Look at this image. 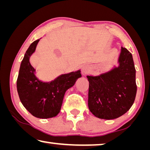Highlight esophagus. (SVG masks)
Masks as SVG:
<instances>
[{"instance_id": "1", "label": "esophagus", "mask_w": 150, "mask_h": 150, "mask_svg": "<svg viewBox=\"0 0 150 150\" xmlns=\"http://www.w3.org/2000/svg\"><path fill=\"white\" fill-rule=\"evenodd\" d=\"M91 71V67L89 65H85L82 68V74L83 75H85L88 74V73H90Z\"/></svg>"}]
</instances>
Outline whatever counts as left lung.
Here are the masks:
<instances>
[{
  "label": "left lung",
  "instance_id": "8db88e82",
  "mask_svg": "<svg viewBox=\"0 0 150 150\" xmlns=\"http://www.w3.org/2000/svg\"><path fill=\"white\" fill-rule=\"evenodd\" d=\"M118 67L99 75H87L88 107L99 119L113 120L132 106L137 92L135 69L132 54L122 47Z\"/></svg>",
  "mask_w": 150,
  "mask_h": 150
}]
</instances>
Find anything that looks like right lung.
<instances>
[{
  "mask_svg": "<svg viewBox=\"0 0 150 150\" xmlns=\"http://www.w3.org/2000/svg\"><path fill=\"white\" fill-rule=\"evenodd\" d=\"M40 39L30 44L21 63L16 88L21 103L33 116L40 119L51 118L60 112L67 90L81 77V71L59 75L49 82H43L35 75V69L29 59Z\"/></svg>",
  "mask_w": 150,
  "mask_h": 150,
  "instance_id": "obj_1",
  "label": "right lung"
}]
</instances>
